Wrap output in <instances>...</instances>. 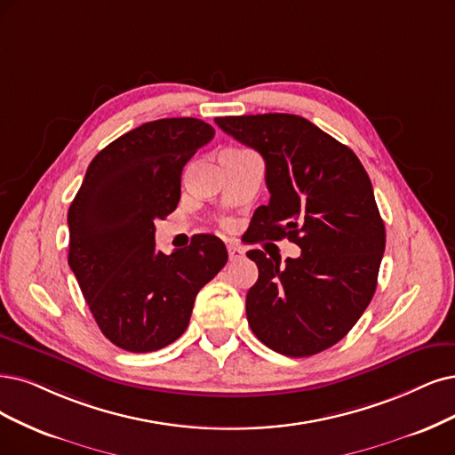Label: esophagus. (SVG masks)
Listing matches in <instances>:
<instances>
[{
	"mask_svg": "<svg viewBox=\"0 0 455 455\" xmlns=\"http://www.w3.org/2000/svg\"><path fill=\"white\" fill-rule=\"evenodd\" d=\"M227 251H228V259H230V262H236V260L243 259V249H240L238 245H228V247H227Z\"/></svg>",
	"mask_w": 455,
	"mask_h": 455,
	"instance_id": "obj_1",
	"label": "esophagus"
}]
</instances>
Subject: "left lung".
<instances>
[{"label":"left lung","mask_w":455,"mask_h":455,"mask_svg":"<svg viewBox=\"0 0 455 455\" xmlns=\"http://www.w3.org/2000/svg\"><path fill=\"white\" fill-rule=\"evenodd\" d=\"M266 163L270 202L251 219V242L289 238L298 259L247 257L259 266L245 313L284 356H313L341 341L371 301L386 245L373 185L355 151L294 114L215 117Z\"/></svg>","instance_id":"obj_1"}]
</instances>
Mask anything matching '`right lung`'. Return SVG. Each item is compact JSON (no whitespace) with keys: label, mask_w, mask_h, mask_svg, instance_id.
<instances>
[{"label":"right lung","mask_w":455,"mask_h":455,"mask_svg":"<svg viewBox=\"0 0 455 455\" xmlns=\"http://www.w3.org/2000/svg\"><path fill=\"white\" fill-rule=\"evenodd\" d=\"M196 117H164L100 149L71 202L69 266L105 338L129 352L174 343L198 291L227 264L225 243L196 234L191 245L156 249V219L180 202L181 171L213 139Z\"/></svg>","instance_id":"right-lung-1"}]
</instances>
